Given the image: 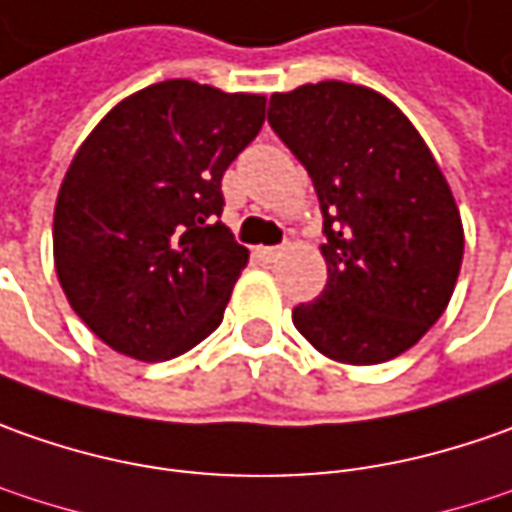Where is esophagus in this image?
I'll return each instance as SVG.
<instances>
[{
    "mask_svg": "<svg viewBox=\"0 0 512 512\" xmlns=\"http://www.w3.org/2000/svg\"><path fill=\"white\" fill-rule=\"evenodd\" d=\"M257 255L263 257L266 263H272V260H277V257L283 255V246H260V249H257Z\"/></svg>",
    "mask_w": 512,
    "mask_h": 512,
    "instance_id": "34e87169",
    "label": "esophagus"
}]
</instances>
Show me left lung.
I'll use <instances>...</instances> for the list:
<instances>
[{"label": "left lung", "mask_w": 512, "mask_h": 512, "mask_svg": "<svg viewBox=\"0 0 512 512\" xmlns=\"http://www.w3.org/2000/svg\"><path fill=\"white\" fill-rule=\"evenodd\" d=\"M269 124L323 209L326 289L291 311L294 326L328 360H394L448 309L465 255L442 169L408 115L360 84L274 93Z\"/></svg>", "instance_id": "obj_1"}]
</instances>
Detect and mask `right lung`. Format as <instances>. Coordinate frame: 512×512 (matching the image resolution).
Returning <instances> with one entry per match:
<instances>
[{"label":"right lung","mask_w":512,"mask_h":512,"mask_svg":"<svg viewBox=\"0 0 512 512\" xmlns=\"http://www.w3.org/2000/svg\"><path fill=\"white\" fill-rule=\"evenodd\" d=\"M266 96L150 84L84 138L53 212V260L98 340L172 360L221 326L249 249L221 223V178L263 127Z\"/></svg>","instance_id":"1"}]
</instances>
